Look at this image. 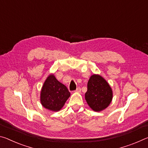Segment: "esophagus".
I'll return each instance as SVG.
<instances>
[{
	"label": "esophagus",
	"instance_id": "obj_1",
	"mask_svg": "<svg viewBox=\"0 0 148 148\" xmlns=\"http://www.w3.org/2000/svg\"><path fill=\"white\" fill-rule=\"evenodd\" d=\"M81 88H80V87H78V88L76 89L75 92H81Z\"/></svg>",
	"mask_w": 148,
	"mask_h": 148
}]
</instances>
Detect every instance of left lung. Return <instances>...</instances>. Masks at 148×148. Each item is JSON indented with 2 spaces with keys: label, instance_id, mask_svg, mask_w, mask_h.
Masks as SVG:
<instances>
[{
  "label": "left lung",
  "instance_id": "8db88e82",
  "mask_svg": "<svg viewBox=\"0 0 148 148\" xmlns=\"http://www.w3.org/2000/svg\"><path fill=\"white\" fill-rule=\"evenodd\" d=\"M113 93L110 86L103 77L98 75L90 77L87 84L85 100L95 111L106 109L112 100Z\"/></svg>",
  "mask_w": 148,
  "mask_h": 148
}]
</instances>
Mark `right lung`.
I'll return each instance as SVG.
<instances>
[{"mask_svg":"<svg viewBox=\"0 0 148 148\" xmlns=\"http://www.w3.org/2000/svg\"><path fill=\"white\" fill-rule=\"evenodd\" d=\"M70 94L67 87L60 83L53 75H50L41 90L40 102L48 110L58 111L64 106Z\"/></svg>","mask_w":148,"mask_h":148,"instance_id":"1","label":"right lung"}]
</instances>
